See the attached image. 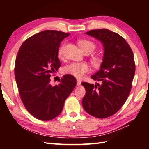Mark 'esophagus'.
Wrapping results in <instances>:
<instances>
[{"instance_id": "obj_1", "label": "esophagus", "mask_w": 149, "mask_h": 149, "mask_svg": "<svg viewBox=\"0 0 149 149\" xmlns=\"http://www.w3.org/2000/svg\"><path fill=\"white\" fill-rule=\"evenodd\" d=\"M81 85V80L77 79V86L79 87Z\"/></svg>"}]
</instances>
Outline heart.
I'll list each match as a JSON object with an SVG mask.
<instances>
[{
    "label": "heart",
    "mask_w": 149,
    "mask_h": 149,
    "mask_svg": "<svg viewBox=\"0 0 149 149\" xmlns=\"http://www.w3.org/2000/svg\"><path fill=\"white\" fill-rule=\"evenodd\" d=\"M78 44L83 52H89L90 53L93 52L95 49V45L93 42L86 39H80L78 41ZM64 50V45L60 47L58 50L59 56H61ZM93 62L96 66H99L102 62V60L100 57L95 56L93 58ZM89 72V67L85 63H72L66 65L64 69L65 74H70L75 77L80 78L86 73Z\"/></svg>",
    "instance_id": "obj_1"
}]
</instances>
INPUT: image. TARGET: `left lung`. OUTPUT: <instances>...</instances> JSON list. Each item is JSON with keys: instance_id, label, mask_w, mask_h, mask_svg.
Returning <instances> with one entry per match:
<instances>
[{"instance_id": "8db88e82", "label": "left lung", "mask_w": 149, "mask_h": 149, "mask_svg": "<svg viewBox=\"0 0 149 149\" xmlns=\"http://www.w3.org/2000/svg\"><path fill=\"white\" fill-rule=\"evenodd\" d=\"M85 34L101 42L104 54L99 70L91 76L101 84L82 83L86 90L82 105L89 114L106 118L116 113L129 96L135 72L134 56L127 41L116 33L100 29Z\"/></svg>"}]
</instances>
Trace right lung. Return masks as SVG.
Returning a JSON list of instances; mask_svg holds the SVG:
<instances>
[{"label":"right lung","mask_w":149,"mask_h":149,"mask_svg":"<svg viewBox=\"0 0 149 149\" xmlns=\"http://www.w3.org/2000/svg\"><path fill=\"white\" fill-rule=\"evenodd\" d=\"M70 33L45 30L32 35L20 47L15 64V78L24 107L33 116L48 121L58 116L65 99L76 85L72 75L63 76L58 85L50 84L52 74L60 66V44Z\"/></svg>","instance_id":"obj_1"}]
</instances>
